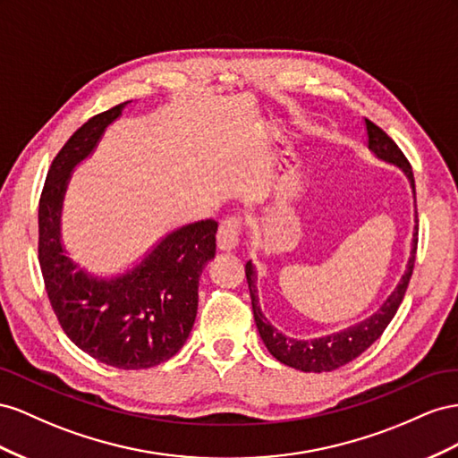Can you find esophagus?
I'll return each instance as SVG.
<instances>
[{
	"label": "esophagus",
	"instance_id": "34e87169",
	"mask_svg": "<svg viewBox=\"0 0 458 458\" xmlns=\"http://www.w3.org/2000/svg\"><path fill=\"white\" fill-rule=\"evenodd\" d=\"M242 232V220L240 216H226L220 222L216 232V245L220 251H232L238 247Z\"/></svg>",
	"mask_w": 458,
	"mask_h": 458
}]
</instances>
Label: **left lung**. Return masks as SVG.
Wrapping results in <instances>:
<instances>
[{
	"label": "left lung",
	"instance_id": "8db88e82",
	"mask_svg": "<svg viewBox=\"0 0 458 458\" xmlns=\"http://www.w3.org/2000/svg\"><path fill=\"white\" fill-rule=\"evenodd\" d=\"M364 126H367V136H369V148L380 157V159L394 163L403 168V173L409 176L411 186L414 191V176H412V168L407 157L399 149L397 143L391 140L384 130L374 124L372 121L364 119ZM416 198V193H414ZM418 222V216H416ZM414 240H412V255L409 259V267L407 272L403 274V278L399 285L395 287V292L387 297V301L382 305V309L367 318L360 324L351 326V328L337 332L326 337L318 339H305V342H299V339L285 337L282 332L274 328L272 324L267 322L263 317V312L259 309V299H257V290H255V270L253 265L247 263L245 265V276L247 284H250V295H251V307H253V317L255 324L259 328L260 337L270 351V355L274 359H278L280 362L287 364L295 370L301 372H330L335 370L344 364L351 362L352 359H357L362 355L377 337L384 334L387 328V324L391 318L395 317V312L403 301L404 292H407L411 276H412V268H414V253H416V243H418V225L414 226Z\"/></svg>",
	"mask_w": 458,
	"mask_h": 458
}]
</instances>
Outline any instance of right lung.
I'll return each mask as SVG.
<instances>
[{
  "label": "right lung",
  "mask_w": 458,
  "mask_h": 458,
  "mask_svg": "<svg viewBox=\"0 0 458 458\" xmlns=\"http://www.w3.org/2000/svg\"><path fill=\"white\" fill-rule=\"evenodd\" d=\"M126 103L91 116L55 155L38 208V260L51 309L71 342L109 367L141 370L174 357L186 344L218 225L208 218L168 233L141 265L116 280L91 278L63 255L59 220L69 174Z\"/></svg>",
  "instance_id": "1"
}]
</instances>
